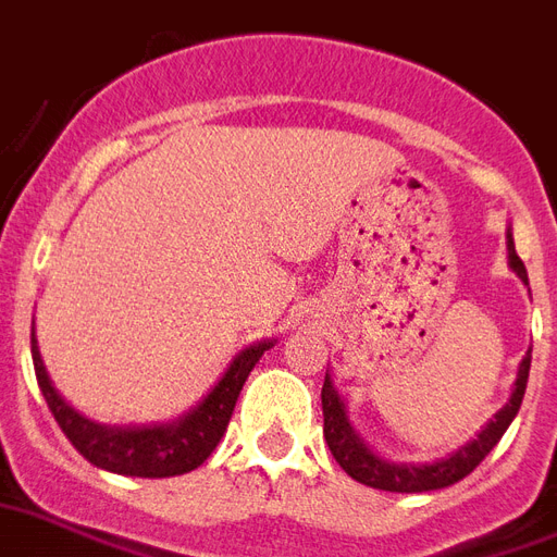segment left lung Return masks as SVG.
<instances>
[{
	"mask_svg": "<svg viewBox=\"0 0 557 557\" xmlns=\"http://www.w3.org/2000/svg\"><path fill=\"white\" fill-rule=\"evenodd\" d=\"M507 258H510V270L529 284V273H525V263L517 255V246H513V237L507 234ZM529 368H531V350L525 352V359L519 364L517 388L513 395L505 404L502 412H495V418L481 430V436L474 442H469L466 448L457 450L454 457L440 462H430V466H400V462H388L383 457H376L368 445H364L356 430L350 428V418H347V409H344V400L335 392L332 380H323V392H320V400H323V436H326V445L332 450V457L338 460V466L344 472L350 474L352 481H359L364 486H373V490H385V493H430V490H442V486H450L462 481L466 474L474 472L486 454L498 445V440L505 436V430L510 428V421L517 418L519 404L525 397V383H529Z\"/></svg>",
	"mask_w": 557,
	"mask_h": 557,
	"instance_id": "8db88e82",
	"label": "left lung"
}]
</instances>
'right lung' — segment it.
<instances>
[{"instance_id":"right-lung-1","label":"right lung","mask_w":557,"mask_h":557,"mask_svg":"<svg viewBox=\"0 0 557 557\" xmlns=\"http://www.w3.org/2000/svg\"><path fill=\"white\" fill-rule=\"evenodd\" d=\"M273 344L261 341L251 344L231 362L225 376L219 380L216 388L181 421L162 424V428H103L83 418L76 409H71L62 400V395L52 388L47 368L40 362L38 341L32 332V362H35V376H38L40 395L47 397V407L64 430V436L85 460L95 462L97 469H107L115 474H129V478H174L198 469L201 462L213 454V448L222 440L228 428L231 412L237 404L243 383L251 373L255 362L261 359L263 350Z\"/></svg>"}]
</instances>
